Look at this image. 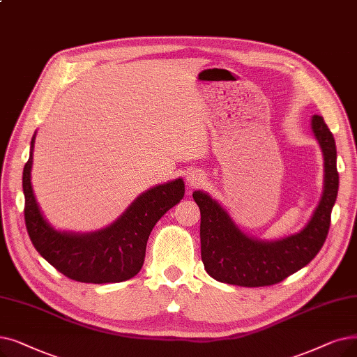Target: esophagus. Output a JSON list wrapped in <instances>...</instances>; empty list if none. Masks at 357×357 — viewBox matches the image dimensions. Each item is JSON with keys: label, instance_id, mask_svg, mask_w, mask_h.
<instances>
[{"label": "esophagus", "instance_id": "34e87169", "mask_svg": "<svg viewBox=\"0 0 357 357\" xmlns=\"http://www.w3.org/2000/svg\"><path fill=\"white\" fill-rule=\"evenodd\" d=\"M187 182L191 188H195V187H199V185L204 182V176L199 172V170H191L187 176Z\"/></svg>", "mask_w": 357, "mask_h": 357}]
</instances>
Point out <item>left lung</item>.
Instances as JSON below:
<instances>
[{"label":"left lung","mask_w":357,"mask_h":357,"mask_svg":"<svg viewBox=\"0 0 357 357\" xmlns=\"http://www.w3.org/2000/svg\"><path fill=\"white\" fill-rule=\"evenodd\" d=\"M312 131L324 153V194L311 222L298 235L275 242L248 238L207 194H192L199 207L201 259L206 271L222 283L262 287L283 282L311 262L327 239L338 192L337 150L324 118L314 115Z\"/></svg>","instance_id":"obj_1"}]
</instances>
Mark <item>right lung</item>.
<instances>
[{"label": "right lung", "instance_id": "obj_1", "mask_svg": "<svg viewBox=\"0 0 357 357\" xmlns=\"http://www.w3.org/2000/svg\"><path fill=\"white\" fill-rule=\"evenodd\" d=\"M35 135L30 143L33 150ZM33 156L23 169L24 222L36 251L71 280L80 283H118L142 270L150 231L160 217L183 197V181L159 185L138 197L114 225L91 235L59 234L45 222L35 199L30 170Z\"/></svg>", "mask_w": 357, "mask_h": 357}]
</instances>
